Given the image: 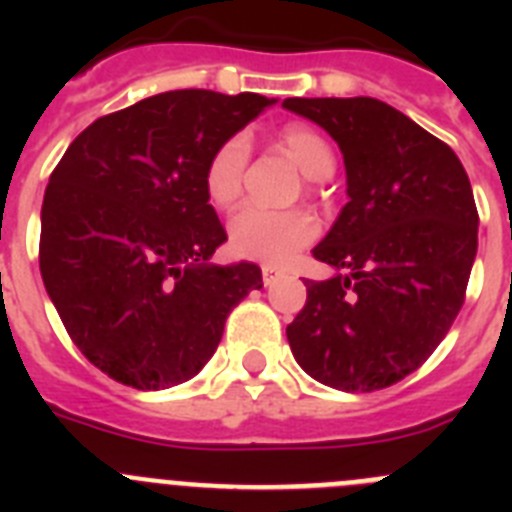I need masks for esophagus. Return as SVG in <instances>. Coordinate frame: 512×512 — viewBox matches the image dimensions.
I'll use <instances>...</instances> for the list:
<instances>
[{
    "instance_id": "obj_1",
    "label": "esophagus",
    "mask_w": 512,
    "mask_h": 512,
    "mask_svg": "<svg viewBox=\"0 0 512 512\" xmlns=\"http://www.w3.org/2000/svg\"><path fill=\"white\" fill-rule=\"evenodd\" d=\"M279 277H282V269H277V266H271V264L261 266V279H264L266 287H269V284L277 282Z\"/></svg>"
}]
</instances>
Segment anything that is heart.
I'll return each mask as SVG.
<instances>
[{
	"instance_id": "1",
	"label": "heart",
	"mask_w": 512,
	"mask_h": 512,
	"mask_svg": "<svg viewBox=\"0 0 512 512\" xmlns=\"http://www.w3.org/2000/svg\"><path fill=\"white\" fill-rule=\"evenodd\" d=\"M279 146L310 179H328L336 169V156L328 140L305 122H287L279 130ZM246 135H230L212 151L205 166V192L212 205L230 207L243 189L248 166ZM230 248L238 256L264 264H284L318 235L315 217L305 210H269L246 205L230 220Z\"/></svg>"
}]
</instances>
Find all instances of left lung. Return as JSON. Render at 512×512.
<instances>
[{
  "instance_id": "8db88e82",
  "label": "left lung",
  "mask_w": 512,
  "mask_h": 512,
  "mask_svg": "<svg viewBox=\"0 0 512 512\" xmlns=\"http://www.w3.org/2000/svg\"><path fill=\"white\" fill-rule=\"evenodd\" d=\"M284 107L336 140L348 202L312 256L336 269L307 279L287 325L297 364L343 392L400 382L436 351L467 295L477 205L459 156L372 97H292Z\"/></svg>"
}]
</instances>
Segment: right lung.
I'll list each match as a JSON object with an SVG mask.
<instances>
[{"mask_svg":"<svg viewBox=\"0 0 512 512\" xmlns=\"http://www.w3.org/2000/svg\"><path fill=\"white\" fill-rule=\"evenodd\" d=\"M261 94L179 89L94 120L45 187L40 274L71 341L99 372L166 390L200 372L256 264H207L228 241L205 192L223 140L264 107Z\"/></svg>","mask_w":512,"mask_h":512,"instance_id":"right-lung-1","label":"right lung"}]
</instances>
